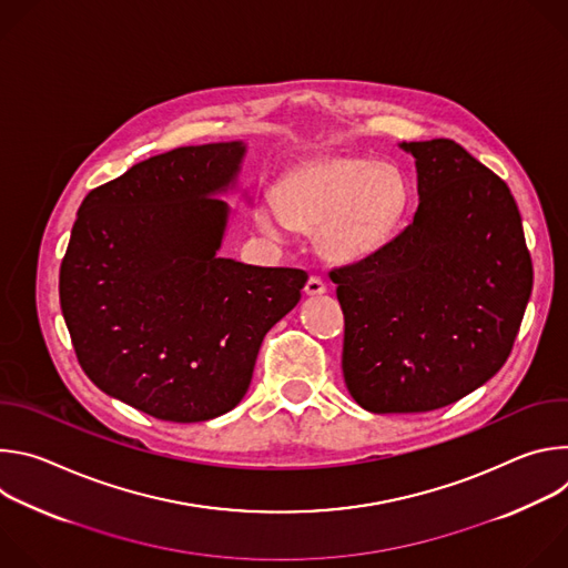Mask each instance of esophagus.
Instances as JSON below:
<instances>
[{"mask_svg": "<svg viewBox=\"0 0 568 568\" xmlns=\"http://www.w3.org/2000/svg\"><path fill=\"white\" fill-rule=\"evenodd\" d=\"M326 290H328V285H326V281H323L321 276H310L307 283H305V294H310V296L326 294Z\"/></svg>", "mask_w": 568, "mask_h": 568, "instance_id": "1", "label": "esophagus"}]
</instances>
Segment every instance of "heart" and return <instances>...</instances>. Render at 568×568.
Listing matches in <instances>:
<instances>
[{"label": "heart", "mask_w": 568, "mask_h": 568, "mask_svg": "<svg viewBox=\"0 0 568 568\" xmlns=\"http://www.w3.org/2000/svg\"><path fill=\"white\" fill-rule=\"evenodd\" d=\"M409 182L399 169L359 154L303 161L274 189V209L258 222L315 229L318 247L339 261H362L386 247L409 209Z\"/></svg>", "instance_id": "obj_1"}]
</instances>
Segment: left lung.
Instances as JSON below:
<instances>
[{
	"mask_svg": "<svg viewBox=\"0 0 568 568\" xmlns=\"http://www.w3.org/2000/svg\"><path fill=\"white\" fill-rule=\"evenodd\" d=\"M420 204L377 254L331 270L344 379L362 409L423 414L506 364L532 292L508 184L452 139L412 141Z\"/></svg>",
	"mask_w": 568,
	"mask_h": 568,
	"instance_id": "8db88e82",
	"label": "left lung"
}]
</instances>
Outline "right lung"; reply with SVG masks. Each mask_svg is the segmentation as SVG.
I'll use <instances>...</instances> for the list:
<instances>
[{
	"label": "right lung",
	"instance_id": "1",
	"mask_svg": "<svg viewBox=\"0 0 568 568\" xmlns=\"http://www.w3.org/2000/svg\"><path fill=\"white\" fill-rule=\"evenodd\" d=\"M245 145H184L88 193L60 265V307L85 375L169 423H202L245 397L261 344L301 298L303 270L217 258L215 197Z\"/></svg>",
	"mask_w": 568,
	"mask_h": 568
}]
</instances>
